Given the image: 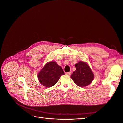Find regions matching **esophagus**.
Wrapping results in <instances>:
<instances>
[{
  "mask_svg": "<svg viewBox=\"0 0 123 123\" xmlns=\"http://www.w3.org/2000/svg\"><path fill=\"white\" fill-rule=\"evenodd\" d=\"M66 74H67V75H71V72H69L66 73Z\"/></svg>",
  "mask_w": 123,
  "mask_h": 123,
  "instance_id": "esophagus-1",
  "label": "esophagus"
}]
</instances>
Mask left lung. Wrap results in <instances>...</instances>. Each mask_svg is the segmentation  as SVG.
Masks as SVG:
<instances>
[{"mask_svg": "<svg viewBox=\"0 0 123 123\" xmlns=\"http://www.w3.org/2000/svg\"><path fill=\"white\" fill-rule=\"evenodd\" d=\"M75 66L76 69L71 75L74 82L81 87H86L91 84L94 76L87 63L80 61Z\"/></svg>", "mask_w": 123, "mask_h": 123, "instance_id": "8db88e82", "label": "left lung"}]
</instances>
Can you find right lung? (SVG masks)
Returning <instances> with one entry per match:
<instances>
[{
    "instance_id": "1",
    "label": "right lung",
    "mask_w": 123,
    "mask_h": 123,
    "mask_svg": "<svg viewBox=\"0 0 123 123\" xmlns=\"http://www.w3.org/2000/svg\"><path fill=\"white\" fill-rule=\"evenodd\" d=\"M64 74L61 67L56 62L51 61L44 66L39 72L37 77L41 84L49 88L56 84L60 77Z\"/></svg>"
}]
</instances>
